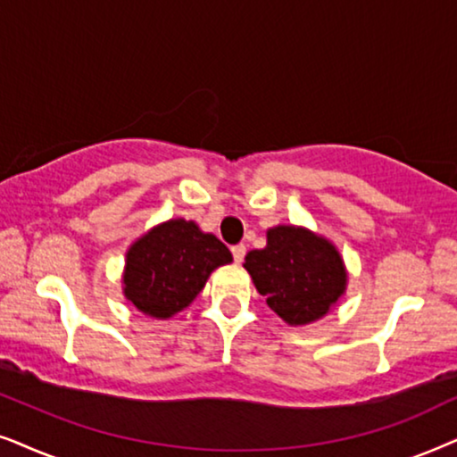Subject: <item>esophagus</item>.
I'll list each match as a JSON object with an SVG mask.
<instances>
[{
    "instance_id": "obj_1",
    "label": "esophagus",
    "mask_w": 457,
    "mask_h": 457,
    "mask_svg": "<svg viewBox=\"0 0 457 457\" xmlns=\"http://www.w3.org/2000/svg\"><path fill=\"white\" fill-rule=\"evenodd\" d=\"M232 254H234L236 263H242V261H245V254H246V246L245 245H234Z\"/></svg>"
}]
</instances>
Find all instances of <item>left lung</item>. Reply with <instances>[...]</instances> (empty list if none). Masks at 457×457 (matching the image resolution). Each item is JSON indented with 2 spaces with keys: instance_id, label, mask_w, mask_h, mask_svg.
<instances>
[{
  "instance_id": "1",
  "label": "left lung",
  "mask_w": 457,
  "mask_h": 457,
  "mask_svg": "<svg viewBox=\"0 0 457 457\" xmlns=\"http://www.w3.org/2000/svg\"><path fill=\"white\" fill-rule=\"evenodd\" d=\"M259 295L292 326L328 313L345 292L346 273L330 242L303 228L279 225L267 232V246L245 259Z\"/></svg>"
}]
</instances>
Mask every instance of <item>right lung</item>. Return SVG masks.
<instances>
[{
  "label": "right lung",
  "instance_id": "obj_1",
  "mask_svg": "<svg viewBox=\"0 0 457 457\" xmlns=\"http://www.w3.org/2000/svg\"><path fill=\"white\" fill-rule=\"evenodd\" d=\"M232 253L184 219L158 225L127 253L125 296L152 318H171L196 299L206 278Z\"/></svg>",
  "mask_w": 457,
  "mask_h": 457
}]
</instances>
